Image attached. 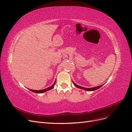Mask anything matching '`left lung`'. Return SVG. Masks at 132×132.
Returning <instances> with one entry per match:
<instances>
[{"label":"left lung","instance_id":"obj_1","mask_svg":"<svg viewBox=\"0 0 132 132\" xmlns=\"http://www.w3.org/2000/svg\"><path fill=\"white\" fill-rule=\"evenodd\" d=\"M72 82H73V84H74V85H75L77 88H80V89H84V90H86V91H94V90H96V89H98V88H101V87L103 85H103H101V86H97V87H93V88H84V87H81V86H78V85H77L76 84H75L74 82H73V81H72Z\"/></svg>","mask_w":132,"mask_h":132}]
</instances>
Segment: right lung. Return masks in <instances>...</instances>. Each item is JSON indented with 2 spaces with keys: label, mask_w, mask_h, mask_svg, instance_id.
I'll use <instances>...</instances> for the list:
<instances>
[{
  "label": "right lung",
  "mask_w": 132,
  "mask_h": 132,
  "mask_svg": "<svg viewBox=\"0 0 132 132\" xmlns=\"http://www.w3.org/2000/svg\"><path fill=\"white\" fill-rule=\"evenodd\" d=\"M55 83H56V81H55L54 83L53 84H52V85L51 86H50V87H49V88H46V89H42V90H31V89H29V90H31V92H34V93H42L48 91V90H50V89H51L53 88H54V85L55 84Z\"/></svg>",
  "instance_id": "add662e5"
}]
</instances>
